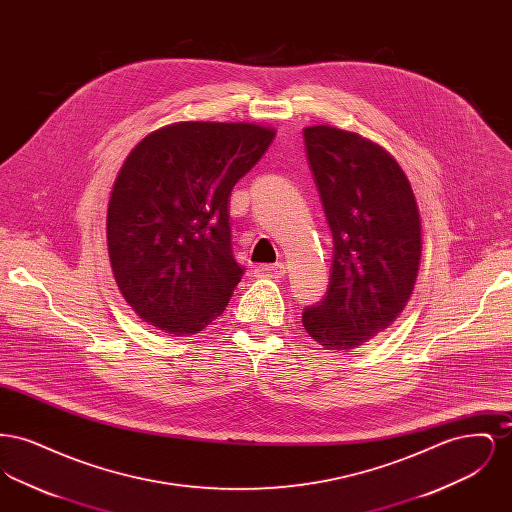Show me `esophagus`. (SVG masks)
<instances>
[{
	"instance_id": "34e87169",
	"label": "esophagus",
	"mask_w": 512,
	"mask_h": 512,
	"mask_svg": "<svg viewBox=\"0 0 512 512\" xmlns=\"http://www.w3.org/2000/svg\"><path fill=\"white\" fill-rule=\"evenodd\" d=\"M255 274L259 278H282L286 274V267L282 263H276V265H261V267L255 268Z\"/></svg>"
}]
</instances>
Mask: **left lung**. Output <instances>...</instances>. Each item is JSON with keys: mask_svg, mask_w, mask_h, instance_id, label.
<instances>
[{"mask_svg": "<svg viewBox=\"0 0 512 512\" xmlns=\"http://www.w3.org/2000/svg\"><path fill=\"white\" fill-rule=\"evenodd\" d=\"M303 138L334 240L328 290L303 311V326L324 349L351 351L405 309L420 267V215L384 147L326 124L305 128Z\"/></svg>", "mask_w": 512, "mask_h": 512, "instance_id": "8db88e82", "label": "left lung"}]
</instances>
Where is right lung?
<instances>
[{
  "mask_svg": "<svg viewBox=\"0 0 512 512\" xmlns=\"http://www.w3.org/2000/svg\"><path fill=\"white\" fill-rule=\"evenodd\" d=\"M249 122H174L126 157L107 209L109 259L126 303L172 336H192L244 276L232 253L230 194L274 140Z\"/></svg>",
  "mask_w": 512,
  "mask_h": 512,
  "instance_id": "right-lung-1",
  "label": "right lung"
}]
</instances>
